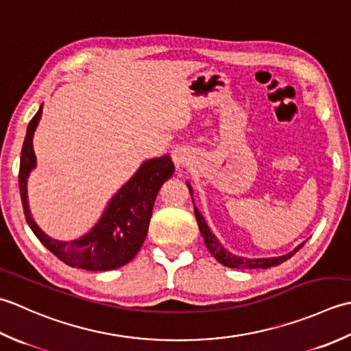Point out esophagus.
<instances>
[{"label": "esophagus", "instance_id": "1", "mask_svg": "<svg viewBox=\"0 0 351 351\" xmlns=\"http://www.w3.org/2000/svg\"><path fill=\"white\" fill-rule=\"evenodd\" d=\"M171 157H173V162L174 165L177 168H180L183 165H186V163L189 162V152L183 147H178V148H174L173 153H171Z\"/></svg>", "mask_w": 351, "mask_h": 351}]
</instances>
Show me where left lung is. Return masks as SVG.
Masks as SVG:
<instances>
[{"label": "left lung", "mask_w": 351, "mask_h": 351, "mask_svg": "<svg viewBox=\"0 0 351 351\" xmlns=\"http://www.w3.org/2000/svg\"><path fill=\"white\" fill-rule=\"evenodd\" d=\"M186 186L189 188V194L192 197V203H194V191H192V186L186 182ZM194 210H195V218H197V223L199 227V232L203 234V239H204V244L209 250V253L215 257V259L223 263L224 267L228 268H236V269H257V268H262V269H267L269 267H276V265H280L285 261L291 259L292 256H294L300 248L303 247V244H300L298 247H295L292 250L291 253L288 254H283V256H277V257H257V259H250V257H242V256H236L232 252H228L223 247V244L218 241V238L215 234L212 233L210 227L207 226L204 217L202 215V212L197 209V206L194 203Z\"/></svg>", "instance_id": "obj_1"}]
</instances>
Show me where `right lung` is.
<instances>
[{"label": "right lung", "instance_id": "right-lung-1", "mask_svg": "<svg viewBox=\"0 0 351 351\" xmlns=\"http://www.w3.org/2000/svg\"><path fill=\"white\" fill-rule=\"evenodd\" d=\"M42 107L44 104L27 127L21 152L19 192L28 226L36 238L69 267L88 271H110L124 267L144 244L157 192L174 174L173 160L169 156H162L142 162L130 180L109 199L103 215L88 233L73 241L54 239L36 224L27 195L28 176L36 168L33 136L42 117Z\"/></svg>", "mask_w": 351, "mask_h": 351}]
</instances>
